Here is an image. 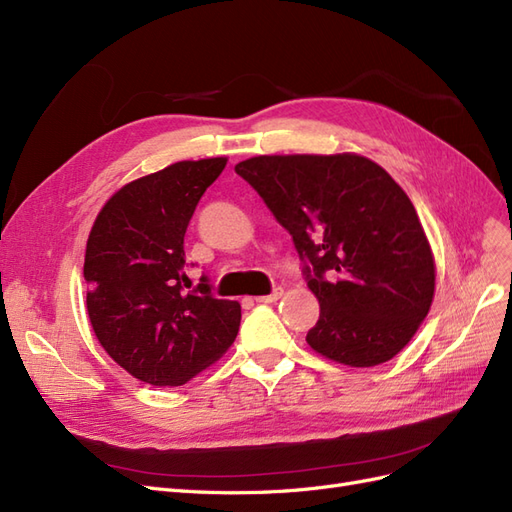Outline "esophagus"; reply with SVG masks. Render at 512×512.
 <instances>
[{
    "label": "esophagus",
    "instance_id": "esophagus-1",
    "mask_svg": "<svg viewBox=\"0 0 512 512\" xmlns=\"http://www.w3.org/2000/svg\"><path fill=\"white\" fill-rule=\"evenodd\" d=\"M284 297V288H275L271 294H265V297H256L254 301L256 303H275V301H280Z\"/></svg>",
    "mask_w": 512,
    "mask_h": 512
}]
</instances>
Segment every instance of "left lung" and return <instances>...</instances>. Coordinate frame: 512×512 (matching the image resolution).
Here are the masks:
<instances>
[{"label":"left lung","mask_w":512,"mask_h":512,"mask_svg":"<svg viewBox=\"0 0 512 512\" xmlns=\"http://www.w3.org/2000/svg\"><path fill=\"white\" fill-rule=\"evenodd\" d=\"M307 262L320 318L307 344L348 367L391 361L421 327L436 260L401 185L359 153L256 156L235 166Z\"/></svg>","instance_id":"obj_1"}]
</instances>
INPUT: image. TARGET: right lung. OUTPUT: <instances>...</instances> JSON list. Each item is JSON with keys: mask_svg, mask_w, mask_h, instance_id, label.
I'll list each match as a JSON object with an SVG mask.
<instances>
[{"mask_svg": "<svg viewBox=\"0 0 512 512\" xmlns=\"http://www.w3.org/2000/svg\"><path fill=\"white\" fill-rule=\"evenodd\" d=\"M228 158L183 160L123 185L91 226L83 275L100 346L136 380L181 386L235 342L241 305L192 288L183 237Z\"/></svg>", "mask_w": 512, "mask_h": 512, "instance_id": "right-lung-1", "label": "right lung"}]
</instances>
